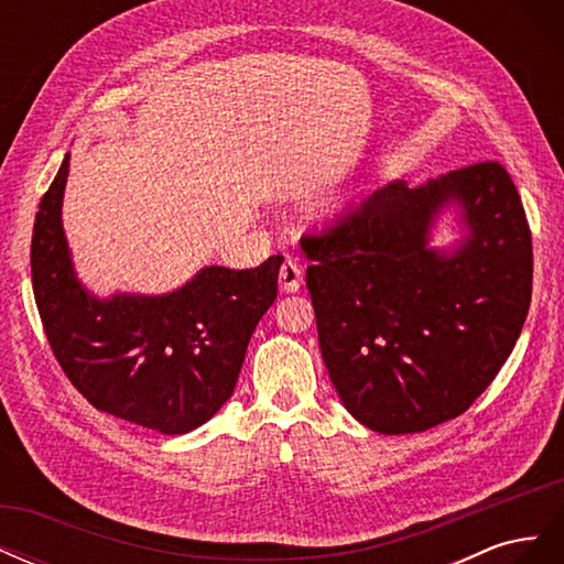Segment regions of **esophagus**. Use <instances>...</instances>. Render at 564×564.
<instances>
[{
    "label": "esophagus",
    "mask_w": 564,
    "mask_h": 564,
    "mask_svg": "<svg viewBox=\"0 0 564 564\" xmlns=\"http://www.w3.org/2000/svg\"><path fill=\"white\" fill-rule=\"evenodd\" d=\"M301 284H303V270H301V265L294 259H284V263L280 268V286H282V292L294 294V292H299Z\"/></svg>",
    "instance_id": "1"
}]
</instances>
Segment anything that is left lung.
Wrapping results in <instances>:
<instances>
[{
	"label": "left lung",
	"mask_w": 564,
	"mask_h": 564,
	"mask_svg": "<svg viewBox=\"0 0 564 564\" xmlns=\"http://www.w3.org/2000/svg\"><path fill=\"white\" fill-rule=\"evenodd\" d=\"M447 213L457 240L433 246ZM301 247L329 379L383 435L464 414L513 352L532 301V235L499 162L416 187L392 181Z\"/></svg>",
	"instance_id": "8db88e82"
}]
</instances>
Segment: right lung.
Wrapping results in <instances>:
<instances>
[{"instance_id": "right-lung-1", "label": "right lung", "mask_w": 564, "mask_h": 564, "mask_svg": "<svg viewBox=\"0 0 564 564\" xmlns=\"http://www.w3.org/2000/svg\"><path fill=\"white\" fill-rule=\"evenodd\" d=\"M67 152L42 197L32 292L65 377L96 409L164 435L207 423L232 395L256 324L278 299L282 256L249 270L204 265L166 294L96 296L63 230Z\"/></svg>"}]
</instances>
